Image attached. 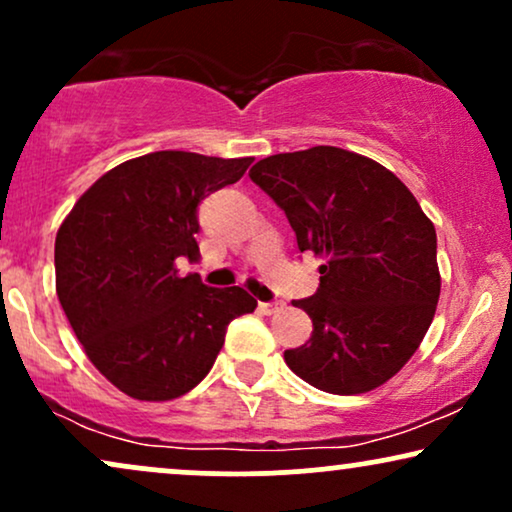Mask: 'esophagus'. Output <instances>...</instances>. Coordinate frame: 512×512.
<instances>
[{"label": "esophagus", "instance_id": "1", "mask_svg": "<svg viewBox=\"0 0 512 512\" xmlns=\"http://www.w3.org/2000/svg\"><path fill=\"white\" fill-rule=\"evenodd\" d=\"M283 307V302H260V312L262 314H274Z\"/></svg>", "mask_w": 512, "mask_h": 512}]
</instances>
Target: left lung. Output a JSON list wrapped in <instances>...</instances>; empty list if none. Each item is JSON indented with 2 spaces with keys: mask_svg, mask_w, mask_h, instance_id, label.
Instances as JSON below:
<instances>
[{
  "mask_svg": "<svg viewBox=\"0 0 512 512\" xmlns=\"http://www.w3.org/2000/svg\"><path fill=\"white\" fill-rule=\"evenodd\" d=\"M250 179L286 212L300 252L321 257L319 290L297 300L312 338L283 359L331 394L371 392L401 371L439 300L437 234L394 174L335 146L278 153Z\"/></svg>",
  "mask_w": 512,
  "mask_h": 512,
  "instance_id": "8db88e82",
  "label": "left lung"
}]
</instances>
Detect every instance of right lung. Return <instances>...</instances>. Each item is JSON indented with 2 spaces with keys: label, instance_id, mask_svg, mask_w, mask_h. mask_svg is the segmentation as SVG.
<instances>
[{
  "label": "right lung",
  "instance_id": "right-lung-1",
  "mask_svg": "<svg viewBox=\"0 0 512 512\" xmlns=\"http://www.w3.org/2000/svg\"><path fill=\"white\" fill-rule=\"evenodd\" d=\"M252 158L155 151L113 167L56 234V295L92 364L120 392L170 401L215 364L226 326L255 312L248 290L179 276L196 260L198 205L236 184Z\"/></svg>",
  "mask_w": 512,
  "mask_h": 512
}]
</instances>
